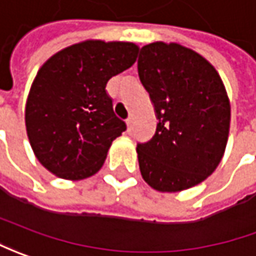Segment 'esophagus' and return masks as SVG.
Instances as JSON below:
<instances>
[{
    "label": "esophagus",
    "mask_w": 256,
    "mask_h": 256,
    "mask_svg": "<svg viewBox=\"0 0 256 256\" xmlns=\"http://www.w3.org/2000/svg\"><path fill=\"white\" fill-rule=\"evenodd\" d=\"M126 124H128V130L130 132V130H132V126H133V120H132V118L126 120Z\"/></svg>",
    "instance_id": "esophagus-1"
}]
</instances>
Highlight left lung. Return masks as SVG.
<instances>
[{"instance_id": "left-lung-1", "label": "left lung", "mask_w": 256, "mask_h": 256, "mask_svg": "<svg viewBox=\"0 0 256 256\" xmlns=\"http://www.w3.org/2000/svg\"><path fill=\"white\" fill-rule=\"evenodd\" d=\"M137 69L158 120L153 138L137 144L142 177L160 192L191 188L214 172L226 147L231 106L222 79L176 42L143 46Z\"/></svg>"}]
</instances>
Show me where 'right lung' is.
I'll list each match as a JSON object with an SVG mask.
<instances>
[{
	"mask_svg": "<svg viewBox=\"0 0 256 256\" xmlns=\"http://www.w3.org/2000/svg\"><path fill=\"white\" fill-rule=\"evenodd\" d=\"M133 42L88 40L56 52L40 66L25 104L34 154L48 172L84 180L99 172L112 142L126 130L106 84L136 62Z\"/></svg>",
	"mask_w": 256,
	"mask_h": 256,
	"instance_id": "right-lung-1",
	"label": "right lung"
}]
</instances>
